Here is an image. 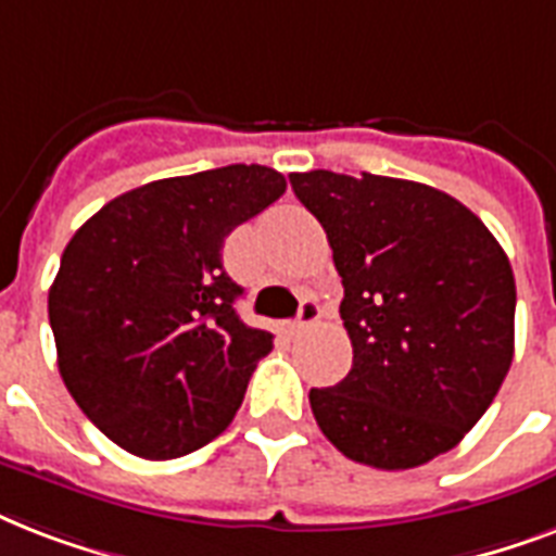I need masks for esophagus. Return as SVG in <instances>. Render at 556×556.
<instances>
[{"label": "esophagus", "mask_w": 556, "mask_h": 556, "mask_svg": "<svg viewBox=\"0 0 556 556\" xmlns=\"http://www.w3.org/2000/svg\"><path fill=\"white\" fill-rule=\"evenodd\" d=\"M323 317V305L314 300V296H308V300H303V305H300V314H296V323L291 326V331H308L312 326H317Z\"/></svg>", "instance_id": "obj_1"}]
</instances>
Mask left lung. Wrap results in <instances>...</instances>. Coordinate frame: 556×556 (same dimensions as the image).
<instances>
[{
	"label": "left lung",
	"instance_id": "obj_1",
	"mask_svg": "<svg viewBox=\"0 0 556 556\" xmlns=\"http://www.w3.org/2000/svg\"><path fill=\"white\" fill-rule=\"evenodd\" d=\"M343 277L352 369L312 389L323 435L361 465L406 470L465 439L514 361L517 286L482 218L435 187L294 173Z\"/></svg>",
	"mask_w": 556,
	"mask_h": 556
}]
</instances>
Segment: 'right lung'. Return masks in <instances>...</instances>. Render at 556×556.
Wrapping results in <instances>:
<instances>
[{
	"label": "right lung",
	"mask_w": 556,
	"mask_h": 556,
	"mask_svg": "<svg viewBox=\"0 0 556 556\" xmlns=\"http://www.w3.org/2000/svg\"><path fill=\"white\" fill-rule=\"evenodd\" d=\"M282 192L286 178L260 164L161 178L109 201L65 244L48 291L56 366L126 453L187 456L233 421L274 334L239 320L222 248Z\"/></svg>",
	"instance_id": "obj_1"
}]
</instances>
